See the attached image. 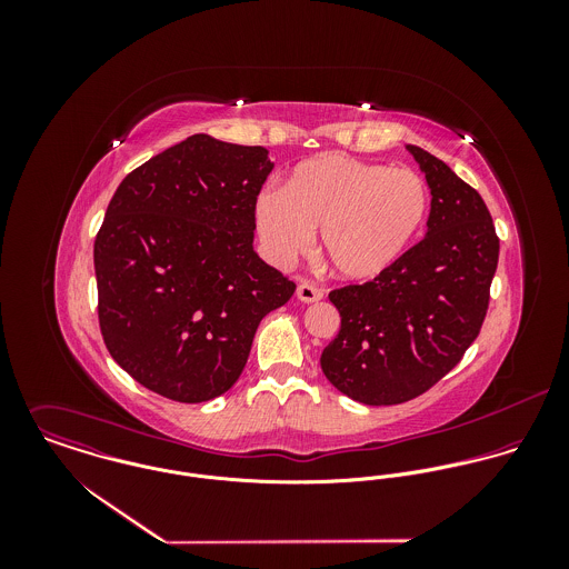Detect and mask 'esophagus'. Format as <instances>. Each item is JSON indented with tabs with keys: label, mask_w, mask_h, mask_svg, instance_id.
Masks as SVG:
<instances>
[{
	"label": "esophagus",
	"mask_w": 569,
	"mask_h": 569,
	"mask_svg": "<svg viewBox=\"0 0 569 569\" xmlns=\"http://www.w3.org/2000/svg\"><path fill=\"white\" fill-rule=\"evenodd\" d=\"M296 296H298V300L311 305V302H320L325 298V291L311 282H302V284H298Z\"/></svg>",
	"instance_id": "1"
}]
</instances>
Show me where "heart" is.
Segmentation results:
<instances>
[{
	"mask_svg": "<svg viewBox=\"0 0 569 569\" xmlns=\"http://www.w3.org/2000/svg\"><path fill=\"white\" fill-rule=\"evenodd\" d=\"M429 188L409 168L326 153L298 163L284 188L256 197L260 243L276 264L300 258L320 230V251L346 280H368L392 267L429 217Z\"/></svg>",
	"mask_w": 569,
	"mask_h": 569,
	"instance_id": "1",
	"label": "heart"
}]
</instances>
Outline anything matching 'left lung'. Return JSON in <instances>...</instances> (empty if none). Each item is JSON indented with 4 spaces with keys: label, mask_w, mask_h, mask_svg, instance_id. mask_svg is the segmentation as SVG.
Listing matches in <instances>:
<instances>
[{
    "label": "left lung",
    "mask_w": 569,
    "mask_h": 569,
    "mask_svg": "<svg viewBox=\"0 0 569 569\" xmlns=\"http://www.w3.org/2000/svg\"><path fill=\"white\" fill-rule=\"evenodd\" d=\"M407 151L431 190L427 237L375 280L328 293L341 328L322 370L366 406L411 401L460 363L485 325L499 258L480 192L420 147Z\"/></svg>",
    "instance_id": "8db88e82"
}]
</instances>
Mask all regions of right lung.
<instances>
[{"mask_svg": "<svg viewBox=\"0 0 569 569\" xmlns=\"http://www.w3.org/2000/svg\"><path fill=\"white\" fill-rule=\"evenodd\" d=\"M267 153L190 136L122 179L96 234L104 346L170 401L228 392L260 320L296 291L251 244L256 197L273 168Z\"/></svg>", "mask_w": 569, "mask_h": 569, "instance_id": "obj_1", "label": "right lung"}]
</instances>
